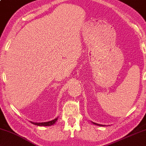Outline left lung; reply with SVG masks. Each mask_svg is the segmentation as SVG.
<instances>
[{"label": "left lung", "mask_w": 146, "mask_h": 146, "mask_svg": "<svg viewBox=\"0 0 146 146\" xmlns=\"http://www.w3.org/2000/svg\"><path fill=\"white\" fill-rule=\"evenodd\" d=\"M92 123H93L94 125H98V126H100V127H103V126H106V125H100V124H98V123H94L92 121Z\"/></svg>", "instance_id": "obj_1"}]
</instances>
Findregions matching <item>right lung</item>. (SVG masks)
<instances>
[{"instance_id":"add662e5","label":"right lung","mask_w":146,"mask_h":146,"mask_svg":"<svg viewBox=\"0 0 146 146\" xmlns=\"http://www.w3.org/2000/svg\"><path fill=\"white\" fill-rule=\"evenodd\" d=\"M58 120V117H57L49 121H46V122H40V123H37V122H33V121H30L31 123L34 124L35 125H37V126H51V125H54L55 123L57 122V121Z\"/></svg>"}]
</instances>
